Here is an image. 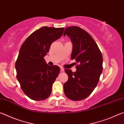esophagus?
I'll return each instance as SVG.
<instances>
[{"instance_id": "34e87169", "label": "esophagus", "mask_w": 124, "mask_h": 124, "mask_svg": "<svg viewBox=\"0 0 124 124\" xmlns=\"http://www.w3.org/2000/svg\"><path fill=\"white\" fill-rule=\"evenodd\" d=\"M60 69H61V72H63L64 71V68H63V67H60Z\"/></svg>"}]
</instances>
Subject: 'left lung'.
<instances>
[{
    "mask_svg": "<svg viewBox=\"0 0 124 124\" xmlns=\"http://www.w3.org/2000/svg\"><path fill=\"white\" fill-rule=\"evenodd\" d=\"M73 47L71 59L77 63V71L64 70L68 80L63 85L64 93L73 101H81L91 95L97 86L103 70L101 52L92 37L83 29L71 26L65 29Z\"/></svg>",
    "mask_w": 124,
    "mask_h": 124,
    "instance_id": "obj_1",
    "label": "left lung"
}]
</instances>
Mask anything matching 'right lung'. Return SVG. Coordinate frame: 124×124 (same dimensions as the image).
I'll return each instance as SVG.
<instances>
[{
    "mask_svg": "<svg viewBox=\"0 0 124 124\" xmlns=\"http://www.w3.org/2000/svg\"><path fill=\"white\" fill-rule=\"evenodd\" d=\"M64 29L42 27L29 35L20 48L15 63L16 77L22 91L31 100L43 101L51 95L60 69L49 66L44 58Z\"/></svg>",
    "mask_w": 124,
    "mask_h": 124,
    "instance_id": "1",
    "label": "right lung"
}]
</instances>
